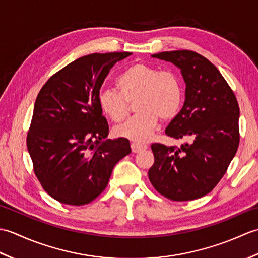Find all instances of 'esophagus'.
Segmentation results:
<instances>
[{
	"label": "esophagus",
	"mask_w": 258,
	"mask_h": 258,
	"mask_svg": "<svg viewBox=\"0 0 258 258\" xmlns=\"http://www.w3.org/2000/svg\"><path fill=\"white\" fill-rule=\"evenodd\" d=\"M131 149H132L133 153H139L143 150L147 149L146 144H142V143H132L131 144Z\"/></svg>",
	"instance_id": "esophagus-1"
}]
</instances>
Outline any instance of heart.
I'll use <instances>...</instances> for the list:
<instances>
[{
  "label": "heart",
  "instance_id": "b5f03b06",
  "mask_svg": "<svg viewBox=\"0 0 258 258\" xmlns=\"http://www.w3.org/2000/svg\"><path fill=\"white\" fill-rule=\"evenodd\" d=\"M115 85L118 92H100L98 105L108 118L118 123L127 115L128 103L135 101L138 114L114 128L115 135L131 141L151 139L158 119L173 118L183 102V85L178 76L145 63L131 65L117 76Z\"/></svg>",
  "mask_w": 258,
  "mask_h": 258
}]
</instances>
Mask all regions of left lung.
I'll return each mask as SVG.
<instances>
[{
    "instance_id": "left-lung-1",
    "label": "left lung",
    "mask_w": 258,
    "mask_h": 258,
    "mask_svg": "<svg viewBox=\"0 0 258 258\" xmlns=\"http://www.w3.org/2000/svg\"><path fill=\"white\" fill-rule=\"evenodd\" d=\"M152 57L173 63L186 84L180 112L165 130L179 147L151 145L154 164L149 178L172 201H191L210 193L226 173L239 144V107L220 71L193 51H171Z\"/></svg>"
}]
</instances>
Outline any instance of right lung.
Returning a JSON list of instances; mask_svg holds the SVG:
<instances>
[{
  "label": "right lung",
  "instance_id": "obj_1",
  "mask_svg": "<svg viewBox=\"0 0 258 258\" xmlns=\"http://www.w3.org/2000/svg\"><path fill=\"white\" fill-rule=\"evenodd\" d=\"M130 55L82 56L54 74L38 93L27 151L43 188L63 204L80 206L95 200L115 164L131 153L127 139H106L108 124L98 105L109 70Z\"/></svg>",
  "mask_w": 258,
  "mask_h": 258
}]
</instances>
